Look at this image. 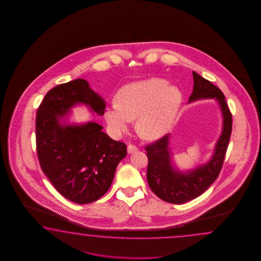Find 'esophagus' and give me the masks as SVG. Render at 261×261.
I'll list each match as a JSON object with an SVG mask.
<instances>
[{"mask_svg":"<svg viewBox=\"0 0 261 261\" xmlns=\"http://www.w3.org/2000/svg\"><path fill=\"white\" fill-rule=\"evenodd\" d=\"M127 150H128V154H133V153L137 152V151H138V148H137L135 145H133V144H128V147H127Z\"/></svg>","mask_w":261,"mask_h":261,"instance_id":"esophagus-1","label":"esophagus"}]
</instances>
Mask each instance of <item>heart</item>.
<instances>
[{
  "label": "heart",
  "instance_id": "obj_1",
  "mask_svg": "<svg viewBox=\"0 0 261 261\" xmlns=\"http://www.w3.org/2000/svg\"><path fill=\"white\" fill-rule=\"evenodd\" d=\"M181 102L182 93L177 87L161 78H147L124 86L117 94V103L106 107L105 117L112 132L119 135L137 117L141 134L158 138L172 127Z\"/></svg>",
  "mask_w": 261,
  "mask_h": 261
}]
</instances>
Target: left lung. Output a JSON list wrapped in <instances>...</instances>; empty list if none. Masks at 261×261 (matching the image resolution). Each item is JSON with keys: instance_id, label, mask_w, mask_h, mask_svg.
<instances>
[{"instance_id": "8db88e82", "label": "left lung", "mask_w": 261, "mask_h": 261, "mask_svg": "<svg viewBox=\"0 0 261 261\" xmlns=\"http://www.w3.org/2000/svg\"><path fill=\"white\" fill-rule=\"evenodd\" d=\"M192 73L194 86L189 102L204 99L217 100L223 118L222 132L211 159L188 171H181L174 166L170 148V134L146 146L148 158L146 176L150 189L160 199L173 204L194 200L216 181L221 171L232 129L231 113L223 92L197 72Z\"/></svg>"}]
</instances>
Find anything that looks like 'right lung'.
<instances>
[{
  "mask_svg": "<svg viewBox=\"0 0 261 261\" xmlns=\"http://www.w3.org/2000/svg\"><path fill=\"white\" fill-rule=\"evenodd\" d=\"M79 105L105 114L106 101L85 79L61 84L46 93L36 114V148L41 168L57 191L74 203L87 204L110 189L127 146L110 138L98 123L63 122Z\"/></svg>",
  "mask_w": 261,
  "mask_h": 261,
  "instance_id": "add662e5",
  "label": "right lung"
}]
</instances>
